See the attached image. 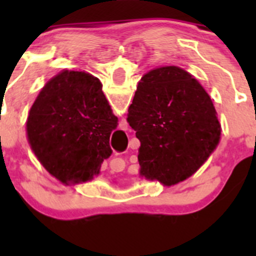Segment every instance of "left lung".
<instances>
[{"label": "left lung", "instance_id": "obj_1", "mask_svg": "<svg viewBox=\"0 0 256 256\" xmlns=\"http://www.w3.org/2000/svg\"><path fill=\"white\" fill-rule=\"evenodd\" d=\"M126 120L140 140V174L172 186L187 180L220 140L216 108L186 70L162 66L137 86Z\"/></svg>", "mask_w": 256, "mask_h": 256}]
</instances>
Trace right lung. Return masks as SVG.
I'll use <instances>...</instances> for the list:
<instances>
[{"label":"right lung","mask_w":256,"mask_h":256,"mask_svg":"<svg viewBox=\"0 0 256 256\" xmlns=\"http://www.w3.org/2000/svg\"><path fill=\"white\" fill-rule=\"evenodd\" d=\"M118 118L98 78L65 70L46 83L30 108L26 132L30 148L58 180H88L112 155L110 134Z\"/></svg>","instance_id":"right-lung-1"}]
</instances>
